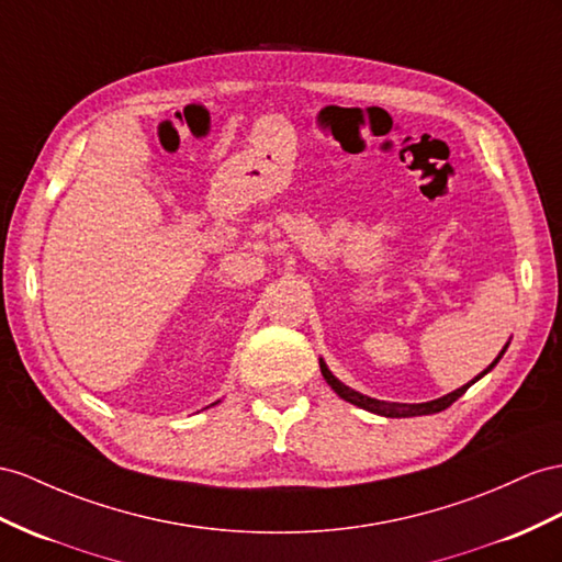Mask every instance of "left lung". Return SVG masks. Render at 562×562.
<instances>
[{
	"label": "left lung",
	"instance_id": "8db88e82",
	"mask_svg": "<svg viewBox=\"0 0 562 562\" xmlns=\"http://www.w3.org/2000/svg\"><path fill=\"white\" fill-rule=\"evenodd\" d=\"M508 344H510V341H508ZM508 344H506V347H503V351L494 358V363L488 366L484 372H480L477 378L460 386V390H456V392H451V394H446V396H441V398H435V401H425V404H394V401L370 398V396H366V394H361V392L351 390V386H347L344 382H339V380L333 375V372H329V368L325 366L323 358H321V372H323L325 382H327L329 386H333V390H335L344 401H349V404H353V406H358V408L370 411V413H378V415H384V418H415V415H431V413H439V411H443V408H449L456 398L463 396L474 382H477L480 378H484L486 372L492 370V368L501 361V356L506 353Z\"/></svg>",
	"mask_w": 562,
	"mask_h": 562
}]
</instances>
